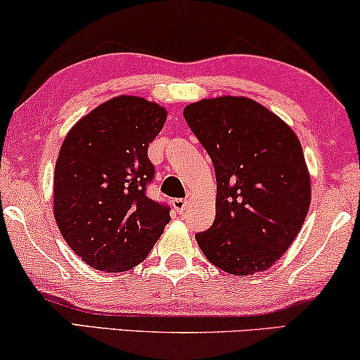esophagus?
Instances as JSON below:
<instances>
[{
	"label": "esophagus",
	"mask_w": 360,
	"mask_h": 360,
	"mask_svg": "<svg viewBox=\"0 0 360 360\" xmlns=\"http://www.w3.org/2000/svg\"><path fill=\"white\" fill-rule=\"evenodd\" d=\"M172 205H174V208H175L176 213L184 214L186 207H188V202H186V200H184V198H175L174 202H172Z\"/></svg>",
	"instance_id": "1"
}]
</instances>
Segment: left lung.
<instances>
[{
  "mask_svg": "<svg viewBox=\"0 0 360 360\" xmlns=\"http://www.w3.org/2000/svg\"><path fill=\"white\" fill-rule=\"evenodd\" d=\"M212 157L217 217L197 243L235 276L266 271L286 253L311 205V175L294 130L259 102L220 96L184 109Z\"/></svg>",
  "mask_w": 360,
  "mask_h": 360,
  "instance_id": "8db88e82",
  "label": "left lung"
}]
</instances>
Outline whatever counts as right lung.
I'll return each instance as SVG.
<instances>
[{
  "label": "right lung",
  "instance_id": "add662e5",
  "mask_svg": "<svg viewBox=\"0 0 360 360\" xmlns=\"http://www.w3.org/2000/svg\"><path fill=\"white\" fill-rule=\"evenodd\" d=\"M167 109L139 96L102 102L69 130L54 169L53 213L71 250L91 268L124 273L142 263L170 221L147 198L148 143Z\"/></svg>",
  "mask_w": 360,
  "mask_h": 360
}]
</instances>
